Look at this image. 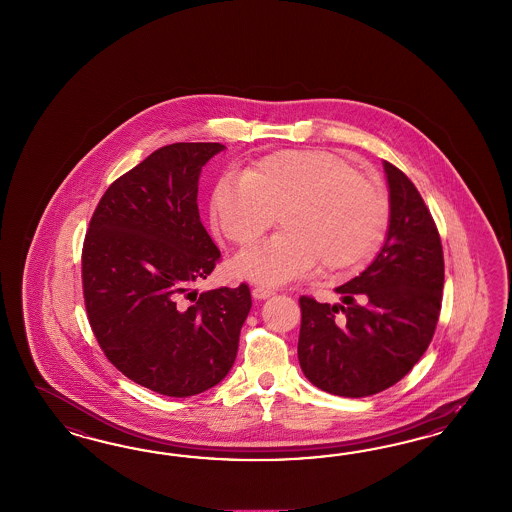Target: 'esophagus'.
Instances as JSON below:
<instances>
[{
	"label": "esophagus",
	"mask_w": 512,
	"mask_h": 512,
	"mask_svg": "<svg viewBox=\"0 0 512 512\" xmlns=\"http://www.w3.org/2000/svg\"><path fill=\"white\" fill-rule=\"evenodd\" d=\"M251 295L255 300H266V298H270V296L274 295V289H268V287H264V285H257L253 291H251Z\"/></svg>",
	"instance_id": "obj_1"
}]
</instances>
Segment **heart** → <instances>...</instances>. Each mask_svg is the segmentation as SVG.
Masks as SVG:
<instances>
[{
    "instance_id": "1",
    "label": "heart",
    "mask_w": 512,
    "mask_h": 512,
    "mask_svg": "<svg viewBox=\"0 0 512 512\" xmlns=\"http://www.w3.org/2000/svg\"><path fill=\"white\" fill-rule=\"evenodd\" d=\"M212 221L236 246H251L279 216L281 233L234 259L240 278L281 285L317 263L349 274L372 261L388 229V202L370 176L326 150H291L264 157L244 174L217 182Z\"/></svg>"
}]
</instances>
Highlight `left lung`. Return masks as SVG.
<instances>
[{"label": "left lung", "mask_w": 512, "mask_h": 512, "mask_svg": "<svg viewBox=\"0 0 512 512\" xmlns=\"http://www.w3.org/2000/svg\"><path fill=\"white\" fill-rule=\"evenodd\" d=\"M387 238L372 264L336 287L341 304L302 296L298 360L325 392L364 398L396 385L434 338L445 281L432 214L400 169L383 163Z\"/></svg>", "instance_id": "obj_1"}]
</instances>
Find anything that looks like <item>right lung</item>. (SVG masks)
Segmentation results:
<instances>
[{"label":"right lung","mask_w":512,"mask_h":512,"mask_svg":"<svg viewBox=\"0 0 512 512\" xmlns=\"http://www.w3.org/2000/svg\"><path fill=\"white\" fill-rule=\"evenodd\" d=\"M219 142H176L105 191L82 249L84 302L110 362L142 387L187 398L233 368L251 310L246 283L199 293L221 253L199 216L202 167Z\"/></svg>","instance_id":"1"}]
</instances>
